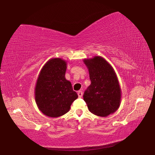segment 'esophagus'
I'll return each mask as SVG.
<instances>
[{
  "mask_svg": "<svg viewBox=\"0 0 155 155\" xmlns=\"http://www.w3.org/2000/svg\"><path fill=\"white\" fill-rule=\"evenodd\" d=\"M77 94H78V98H81V97H82V96H83V92H82V91H78V92H77Z\"/></svg>",
  "mask_w": 155,
  "mask_h": 155,
  "instance_id": "esophagus-1",
  "label": "esophagus"
}]
</instances>
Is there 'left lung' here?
<instances>
[{"label":"left lung","mask_w":155,"mask_h":155,"mask_svg":"<svg viewBox=\"0 0 155 155\" xmlns=\"http://www.w3.org/2000/svg\"><path fill=\"white\" fill-rule=\"evenodd\" d=\"M91 85L83 94V99L93 114L105 117L119 108L121 89L114 68L102 57L85 59Z\"/></svg>","instance_id":"1"}]
</instances>
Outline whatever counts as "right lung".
<instances>
[{
  "label": "right lung",
  "mask_w": 155,
  "mask_h": 155,
  "mask_svg": "<svg viewBox=\"0 0 155 155\" xmlns=\"http://www.w3.org/2000/svg\"><path fill=\"white\" fill-rule=\"evenodd\" d=\"M66 61L61 58L50 59L41 70L35 89V99L44 115L57 117L69 111L78 98L71 83L65 79Z\"/></svg>",
  "instance_id": "right-lung-1"
}]
</instances>
